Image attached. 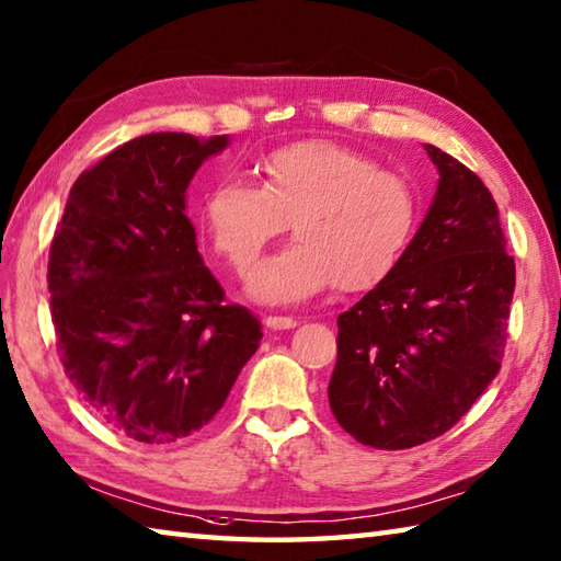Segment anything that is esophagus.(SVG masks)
Here are the masks:
<instances>
[{
  "mask_svg": "<svg viewBox=\"0 0 561 561\" xmlns=\"http://www.w3.org/2000/svg\"><path fill=\"white\" fill-rule=\"evenodd\" d=\"M263 324L268 327L273 332H280V330H293V327H298V320H293V317H278V314H268Z\"/></svg>",
  "mask_w": 561,
  "mask_h": 561,
  "instance_id": "esophagus-1",
  "label": "esophagus"
}]
</instances>
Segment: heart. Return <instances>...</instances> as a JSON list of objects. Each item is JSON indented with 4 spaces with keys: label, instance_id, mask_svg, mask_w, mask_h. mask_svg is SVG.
I'll list each match as a JSON object with an SVG mask.
<instances>
[{
    "label": "heart",
    "instance_id": "1",
    "mask_svg": "<svg viewBox=\"0 0 561 561\" xmlns=\"http://www.w3.org/2000/svg\"><path fill=\"white\" fill-rule=\"evenodd\" d=\"M256 175L259 187L217 183L203 221L215 251L239 273L290 221L298 241L249 278L259 302H302L336 280L344 290H366L403 256L417 219L415 190L371 156L324 139L295 141L263 158Z\"/></svg>",
    "mask_w": 561,
    "mask_h": 561
}]
</instances>
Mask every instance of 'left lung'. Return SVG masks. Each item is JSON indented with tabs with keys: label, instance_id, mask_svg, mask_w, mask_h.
Wrapping results in <instances>:
<instances>
[{
	"label": "left lung",
	"instance_id": "8db88e82",
	"mask_svg": "<svg viewBox=\"0 0 561 561\" xmlns=\"http://www.w3.org/2000/svg\"><path fill=\"white\" fill-rule=\"evenodd\" d=\"M439 181L403 256L340 314L330 408L354 439L410 449L445 435L501 368L515 290L499 207L477 173L425 144Z\"/></svg>",
	"mask_w": 561,
	"mask_h": 561
}]
</instances>
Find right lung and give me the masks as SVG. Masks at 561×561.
Wrapping results in <instances>:
<instances>
[{
	"mask_svg": "<svg viewBox=\"0 0 561 561\" xmlns=\"http://www.w3.org/2000/svg\"><path fill=\"white\" fill-rule=\"evenodd\" d=\"M229 136L158 131L126 141L70 190L48 261L66 376L119 435L171 445L225 405L261 322L197 251L185 193Z\"/></svg>",
	"mask_w": 561,
	"mask_h": 561,
	"instance_id": "1",
	"label": "right lung"
}]
</instances>
